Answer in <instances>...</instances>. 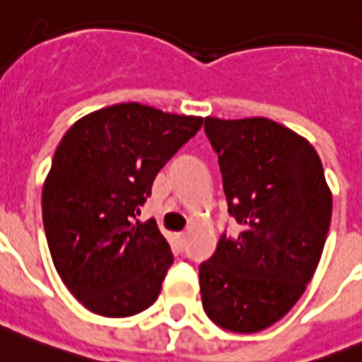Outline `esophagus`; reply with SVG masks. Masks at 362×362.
<instances>
[{"instance_id": "obj_1", "label": "esophagus", "mask_w": 362, "mask_h": 362, "mask_svg": "<svg viewBox=\"0 0 362 362\" xmlns=\"http://www.w3.org/2000/svg\"><path fill=\"white\" fill-rule=\"evenodd\" d=\"M187 238H188V233H179V235H177V240H179V244H181V246H185Z\"/></svg>"}]
</instances>
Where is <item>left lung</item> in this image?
<instances>
[{
    "label": "left lung",
    "mask_w": 362,
    "mask_h": 362,
    "mask_svg": "<svg viewBox=\"0 0 362 362\" xmlns=\"http://www.w3.org/2000/svg\"><path fill=\"white\" fill-rule=\"evenodd\" d=\"M218 155L228 213L238 237L223 233L199 264L203 309L233 333L270 327L313 279L331 222V192L315 148L268 118H205Z\"/></svg>",
    "instance_id": "obj_1"
}]
</instances>
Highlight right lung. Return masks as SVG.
<instances>
[{
  "label": "right lung",
  "mask_w": 362,
  "mask_h": 362,
  "mask_svg": "<svg viewBox=\"0 0 362 362\" xmlns=\"http://www.w3.org/2000/svg\"><path fill=\"white\" fill-rule=\"evenodd\" d=\"M202 124L120 103L62 136L42 190V220L59 276L95 315L125 318L157 300L174 253L155 220L136 214L155 175Z\"/></svg>",
  "instance_id": "add662e5"
}]
</instances>
